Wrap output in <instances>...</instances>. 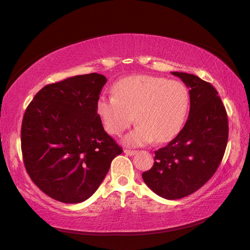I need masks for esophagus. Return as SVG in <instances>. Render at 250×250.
Here are the masks:
<instances>
[{
    "label": "esophagus",
    "mask_w": 250,
    "mask_h": 250,
    "mask_svg": "<svg viewBox=\"0 0 250 250\" xmlns=\"http://www.w3.org/2000/svg\"><path fill=\"white\" fill-rule=\"evenodd\" d=\"M124 153L127 155H134L137 153V150H129V149H125L124 150Z\"/></svg>",
    "instance_id": "1"
}]
</instances>
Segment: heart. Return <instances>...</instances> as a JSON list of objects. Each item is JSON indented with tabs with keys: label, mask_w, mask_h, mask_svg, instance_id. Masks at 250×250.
Segmentation results:
<instances>
[{
	"label": "heart",
	"mask_w": 250,
	"mask_h": 250,
	"mask_svg": "<svg viewBox=\"0 0 250 250\" xmlns=\"http://www.w3.org/2000/svg\"><path fill=\"white\" fill-rule=\"evenodd\" d=\"M115 96H102L97 110L105 129L120 135L135 121L139 125L124 143L142 146L154 140L168 142L180 131L190 105V94L181 81L138 75L120 80Z\"/></svg>",
	"instance_id": "1"
}]
</instances>
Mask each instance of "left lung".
<instances>
[{
	"mask_svg": "<svg viewBox=\"0 0 250 250\" xmlns=\"http://www.w3.org/2000/svg\"><path fill=\"white\" fill-rule=\"evenodd\" d=\"M172 74L190 88V112L177 137L155 151L152 168L142 174L151 190L169 200L191 195L214 175L229 140L228 113L215 87L193 74Z\"/></svg>",
	"mask_w": 250,
	"mask_h": 250,
	"instance_id": "left-lung-1",
	"label": "left lung"
}]
</instances>
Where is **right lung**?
<instances>
[{
	"mask_svg": "<svg viewBox=\"0 0 250 250\" xmlns=\"http://www.w3.org/2000/svg\"><path fill=\"white\" fill-rule=\"evenodd\" d=\"M107 79L92 73L43 86L22 118L21 142L30 178L63 203L88 199L123 152L105 132L97 103Z\"/></svg>",
	"mask_w": 250,
	"mask_h": 250,
	"instance_id": "obj_1",
	"label": "right lung"
}]
</instances>
